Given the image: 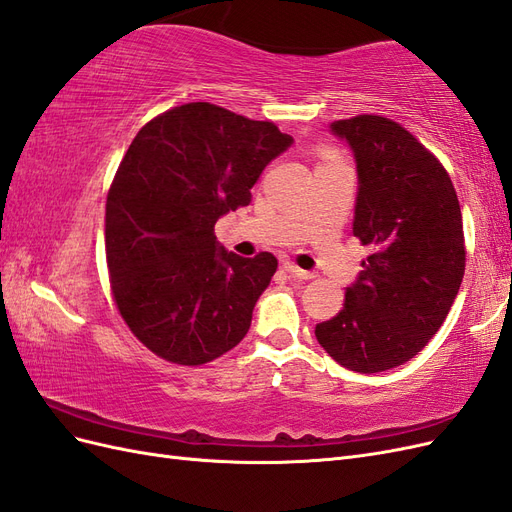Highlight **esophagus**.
<instances>
[{
    "label": "esophagus",
    "instance_id": "1",
    "mask_svg": "<svg viewBox=\"0 0 512 512\" xmlns=\"http://www.w3.org/2000/svg\"><path fill=\"white\" fill-rule=\"evenodd\" d=\"M284 271H288L292 277H297V280H312L314 273L303 271L301 267L294 265V262H284Z\"/></svg>",
    "mask_w": 512,
    "mask_h": 512
}]
</instances>
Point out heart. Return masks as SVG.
<instances>
[{"instance_id":"obj_1","label":"heart","mask_w":512,"mask_h":512,"mask_svg":"<svg viewBox=\"0 0 512 512\" xmlns=\"http://www.w3.org/2000/svg\"><path fill=\"white\" fill-rule=\"evenodd\" d=\"M322 158H324V162H327V160H333V153H329V151H327V153H324Z\"/></svg>"}]
</instances>
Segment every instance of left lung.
<instances>
[{
    "instance_id": "8db88e82",
    "label": "left lung",
    "mask_w": 512,
    "mask_h": 512,
    "mask_svg": "<svg viewBox=\"0 0 512 512\" xmlns=\"http://www.w3.org/2000/svg\"><path fill=\"white\" fill-rule=\"evenodd\" d=\"M356 158L354 237L371 254L318 344L359 374L404 365L438 333L466 271L455 185L442 162L382 115L335 121Z\"/></svg>"
}]
</instances>
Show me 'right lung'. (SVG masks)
I'll return each instance as SVG.
<instances>
[{
	"label": "right lung",
	"instance_id": "1",
	"mask_svg": "<svg viewBox=\"0 0 512 512\" xmlns=\"http://www.w3.org/2000/svg\"><path fill=\"white\" fill-rule=\"evenodd\" d=\"M292 143L273 121L190 102L138 130L106 196L113 301L145 348L175 365H205L250 331L277 258H241L215 222L247 207L265 166Z\"/></svg>",
	"mask_w": 512,
	"mask_h": 512
}]
</instances>
